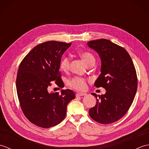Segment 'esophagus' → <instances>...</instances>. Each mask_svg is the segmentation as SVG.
<instances>
[{
	"label": "esophagus",
	"mask_w": 149,
	"mask_h": 149,
	"mask_svg": "<svg viewBox=\"0 0 149 149\" xmlns=\"http://www.w3.org/2000/svg\"><path fill=\"white\" fill-rule=\"evenodd\" d=\"M86 93H76V95H75V96H76V97H81V96H84V95H86Z\"/></svg>",
	"instance_id": "esophagus-1"
}]
</instances>
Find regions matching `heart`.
Wrapping results in <instances>:
<instances>
[{
  "instance_id": "b5f03b06",
  "label": "heart",
  "mask_w": 149,
  "mask_h": 149,
  "mask_svg": "<svg viewBox=\"0 0 149 149\" xmlns=\"http://www.w3.org/2000/svg\"><path fill=\"white\" fill-rule=\"evenodd\" d=\"M79 55L87 66L90 64H94L95 62V58L91 52H81ZM70 59L69 57L66 56H63L59 63L60 68L64 72L68 71L70 68ZM67 84L70 88L77 91H84L86 90L87 86L86 80L83 77L78 76L69 79L67 81Z\"/></svg>"
}]
</instances>
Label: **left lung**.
Instances as JSON below:
<instances>
[{"mask_svg": "<svg viewBox=\"0 0 149 149\" xmlns=\"http://www.w3.org/2000/svg\"><path fill=\"white\" fill-rule=\"evenodd\" d=\"M88 45L99 54L102 62L95 86L106 90L99 97L91 93L97 103L89 114L95 121L109 124L122 118L130 108L138 87L136 72L127 50L110 40L90 41Z\"/></svg>", "mask_w": 149, "mask_h": 149, "instance_id": "obj_1", "label": "left lung"}]
</instances>
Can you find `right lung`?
<instances>
[{"label": "right lung", "instance_id": "add662e5", "mask_svg": "<svg viewBox=\"0 0 149 149\" xmlns=\"http://www.w3.org/2000/svg\"><path fill=\"white\" fill-rule=\"evenodd\" d=\"M71 43L48 41L40 43L25 56L18 70L16 86L22 112L38 127L49 128L66 116L68 104L75 98L71 90L49 92L53 82L64 87L59 63Z\"/></svg>", "mask_w": 149, "mask_h": 149}]
</instances>
